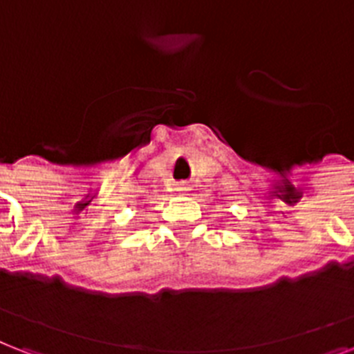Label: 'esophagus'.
Instances as JSON below:
<instances>
[{
	"instance_id": "1",
	"label": "esophagus",
	"mask_w": 354,
	"mask_h": 354,
	"mask_svg": "<svg viewBox=\"0 0 354 354\" xmlns=\"http://www.w3.org/2000/svg\"><path fill=\"white\" fill-rule=\"evenodd\" d=\"M174 191L176 192H187L191 191V183L182 180V182H174Z\"/></svg>"
}]
</instances>
